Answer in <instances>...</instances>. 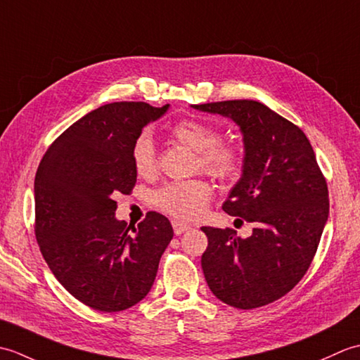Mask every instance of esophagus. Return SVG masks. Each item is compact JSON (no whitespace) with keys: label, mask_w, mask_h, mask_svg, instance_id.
I'll use <instances>...</instances> for the list:
<instances>
[{"label":"esophagus","mask_w":360,"mask_h":360,"mask_svg":"<svg viewBox=\"0 0 360 360\" xmlns=\"http://www.w3.org/2000/svg\"><path fill=\"white\" fill-rule=\"evenodd\" d=\"M172 224H173V231H174V233H176V235L184 233V232H187L188 229H190V226H188V224L181 223V221H173Z\"/></svg>","instance_id":"esophagus-1"}]
</instances>
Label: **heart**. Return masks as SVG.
Here are the masks:
<instances>
[{
    "instance_id": "b5f03b06",
    "label": "heart",
    "mask_w": 360,
    "mask_h": 360,
    "mask_svg": "<svg viewBox=\"0 0 360 360\" xmlns=\"http://www.w3.org/2000/svg\"><path fill=\"white\" fill-rule=\"evenodd\" d=\"M168 134L173 141L196 151V165L205 173L219 181H233L240 176L244 153L236 145L221 141L218 128L201 120L184 119L176 122ZM131 159L136 173L142 178H153L158 173L156 148L148 134L137 137ZM212 193V186L204 179L178 181L160 187L153 196V202L159 210L176 219L193 221L205 212Z\"/></svg>"
}]
</instances>
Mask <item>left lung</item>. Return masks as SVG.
<instances>
[{
	"label": "left lung",
	"mask_w": 360,
	"mask_h": 360,
	"mask_svg": "<svg viewBox=\"0 0 360 360\" xmlns=\"http://www.w3.org/2000/svg\"><path fill=\"white\" fill-rule=\"evenodd\" d=\"M193 108L240 125L243 176L223 210L255 226L246 240L229 227L201 229L209 240L201 257L205 281L233 308L264 307L286 295L309 269L330 213L326 179L307 134L266 105L224 101Z\"/></svg>",
	"instance_id": "1"
}]
</instances>
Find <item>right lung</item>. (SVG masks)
Instances as JSON below:
<instances>
[{
  "label": "right lung",
  "instance_id": "right-lung-1",
  "mask_svg": "<svg viewBox=\"0 0 360 360\" xmlns=\"http://www.w3.org/2000/svg\"><path fill=\"white\" fill-rule=\"evenodd\" d=\"M167 108L103 105L65 129L38 165L37 243L56 278L93 309L117 312L139 303L173 238L170 221L158 212H148L137 227L117 221L112 200L117 192H133V145Z\"/></svg>",
  "mask_w": 360,
  "mask_h": 360
}]
</instances>
